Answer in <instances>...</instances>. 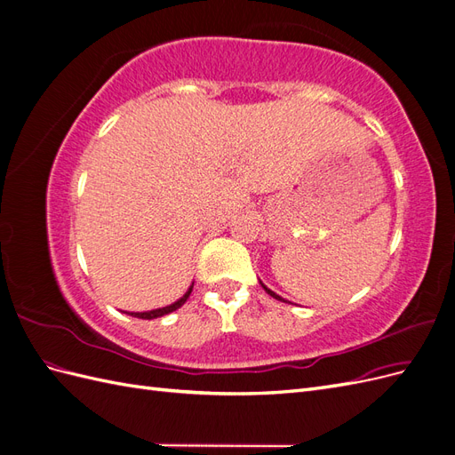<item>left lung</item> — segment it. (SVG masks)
<instances>
[{"label": "left lung", "mask_w": 455, "mask_h": 455, "mask_svg": "<svg viewBox=\"0 0 455 455\" xmlns=\"http://www.w3.org/2000/svg\"><path fill=\"white\" fill-rule=\"evenodd\" d=\"M259 284H261V286H264V291H266V292H267V294H269V296H271V298H275V299H279V301H288V299H284V298H281V296H279V294H275V292H273V291H269V288H267V286H266V284H264V283H261V281H259Z\"/></svg>", "instance_id": "left-lung-1"}]
</instances>
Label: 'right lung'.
<instances>
[{
    "mask_svg": "<svg viewBox=\"0 0 455 455\" xmlns=\"http://www.w3.org/2000/svg\"><path fill=\"white\" fill-rule=\"evenodd\" d=\"M191 291H194V283H191V286L188 288V292L180 298V299H176L174 304H171V306H167V307H159V309H151V311H144V313H127V311H123V313H127V315H131V316H136V319H146V321H149V319H157V316H163V315H169V313H172V311H176L178 307H182L184 304H186V299L189 298V294H191Z\"/></svg>",
    "mask_w": 455,
    "mask_h": 455,
    "instance_id": "add662e5",
    "label": "right lung"
}]
</instances>
